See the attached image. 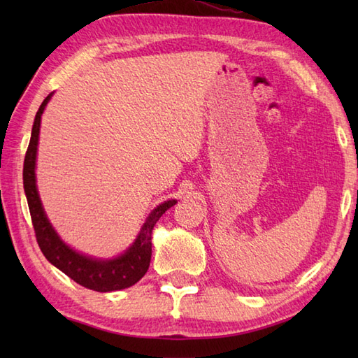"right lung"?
<instances>
[{"label": "right lung", "instance_id": "obj_1", "mask_svg": "<svg viewBox=\"0 0 358 358\" xmlns=\"http://www.w3.org/2000/svg\"><path fill=\"white\" fill-rule=\"evenodd\" d=\"M50 96L52 92L44 98L35 115L32 136H30V143L24 157V169H22V183H24V192L27 196L30 218H32L38 246L53 266H57L67 277H71L78 285L87 289H92L96 292H110L131 287L136 281L141 280L149 269L152 257V229H154L159 217L177 201H164L157 209L152 210L146 223L141 227L138 238L123 255L113 258V260H95V258L75 252L73 249L67 246L53 231L48 217H45L35 185L38 135H40L43 110L45 104L49 103Z\"/></svg>", "mask_w": 358, "mask_h": 358}]
</instances>
